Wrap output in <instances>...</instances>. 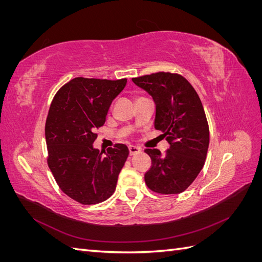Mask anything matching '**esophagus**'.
Wrapping results in <instances>:
<instances>
[{
	"label": "esophagus",
	"mask_w": 262,
	"mask_h": 262,
	"mask_svg": "<svg viewBox=\"0 0 262 262\" xmlns=\"http://www.w3.org/2000/svg\"><path fill=\"white\" fill-rule=\"evenodd\" d=\"M129 152H130V155H136V154H139V153L142 152V148L139 147V146L130 145L129 146Z\"/></svg>",
	"instance_id": "1"
}]
</instances>
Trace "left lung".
Segmentation results:
<instances>
[{
  "instance_id": "8db88e82",
  "label": "left lung",
  "mask_w": 262,
  "mask_h": 262,
  "mask_svg": "<svg viewBox=\"0 0 262 262\" xmlns=\"http://www.w3.org/2000/svg\"><path fill=\"white\" fill-rule=\"evenodd\" d=\"M156 105L154 126L169 143L163 155L156 148L144 152L152 160L145 172L146 186L162 194L180 193L203 168L210 132L202 102L192 85L177 73L157 72L132 78Z\"/></svg>"
}]
</instances>
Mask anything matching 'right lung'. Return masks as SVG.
<instances>
[{"instance_id": "add662e5", "label": "right lung", "mask_w": 262, "mask_h": 262, "mask_svg": "<svg viewBox=\"0 0 262 262\" xmlns=\"http://www.w3.org/2000/svg\"><path fill=\"white\" fill-rule=\"evenodd\" d=\"M125 84L126 78L75 77L61 87L50 105L45 128L47 162L62 191L81 204L107 200L128 158L124 144L107 152L93 147L96 130Z\"/></svg>"}]
</instances>
